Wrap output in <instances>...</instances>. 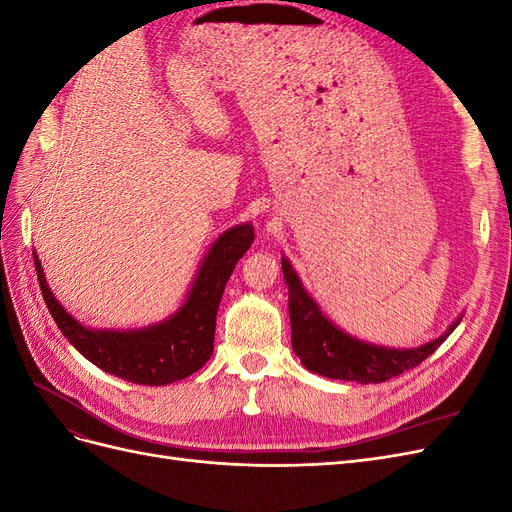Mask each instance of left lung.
Instances as JSON below:
<instances>
[{"label":"left lung","instance_id":"obj_1","mask_svg":"<svg viewBox=\"0 0 512 512\" xmlns=\"http://www.w3.org/2000/svg\"><path fill=\"white\" fill-rule=\"evenodd\" d=\"M282 271L288 284L292 350L309 371L324 378L359 384H378L391 380L404 374V371L421 365L429 354H433L444 344V339L459 324L457 320L444 335L421 348L393 350L371 346L339 331L333 322L322 316L318 305L305 292L301 280L286 258H282Z\"/></svg>","mask_w":512,"mask_h":512}]
</instances>
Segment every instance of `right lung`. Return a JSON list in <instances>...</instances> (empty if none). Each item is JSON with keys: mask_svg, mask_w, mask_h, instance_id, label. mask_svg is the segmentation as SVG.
<instances>
[{"mask_svg": "<svg viewBox=\"0 0 512 512\" xmlns=\"http://www.w3.org/2000/svg\"><path fill=\"white\" fill-rule=\"evenodd\" d=\"M252 241L254 226L250 224L226 230L211 245L185 305L173 318L143 331L85 329L53 297L38 256H34V262L46 307L61 333L85 359L128 382L162 386L188 378L211 359L215 316L224 286L237 260L250 250Z\"/></svg>", "mask_w": 512, "mask_h": 512, "instance_id": "1", "label": "right lung"}]
</instances>
